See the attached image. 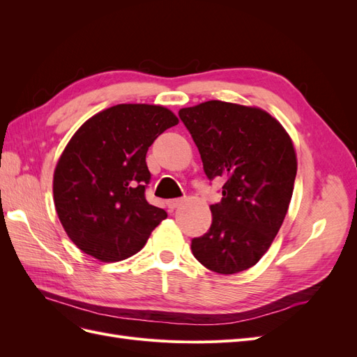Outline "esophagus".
Instances as JSON below:
<instances>
[{
	"mask_svg": "<svg viewBox=\"0 0 357 357\" xmlns=\"http://www.w3.org/2000/svg\"><path fill=\"white\" fill-rule=\"evenodd\" d=\"M183 202V199L181 198H176V199H168L167 201V205H168V208H171V210H174V208H177L178 205Z\"/></svg>",
	"mask_w": 357,
	"mask_h": 357,
	"instance_id": "1",
	"label": "esophagus"
}]
</instances>
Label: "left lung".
I'll return each instance as SVG.
<instances>
[{
  "label": "left lung",
  "mask_w": 357,
  "mask_h": 357,
  "mask_svg": "<svg viewBox=\"0 0 357 357\" xmlns=\"http://www.w3.org/2000/svg\"><path fill=\"white\" fill-rule=\"evenodd\" d=\"M178 116L205 174L225 178L222 201L210 205V229L192 240V253L210 271H244L266 253L286 218L298 169L294 142L259 107L213 100Z\"/></svg>",
  "instance_id": "1"
}]
</instances>
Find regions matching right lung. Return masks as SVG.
Instances as JSON below:
<instances>
[{"label": "right lung", "mask_w": 357, "mask_h": 357, "mask_svg": "<svg viewBox=\"0 0 357 357\" xmlns=\"http://www.w3.org/2000/svg\"><path fill=\"white\" fill-rule=\"evenodd\" d=\"M177 123L167 107L117 104L71 137L53 172V202L63 231L83 253L101 262L123 261L167 219L144 197L146 153Z\"/></svg>", "instance_id": "right-lung-1"}]
</instances>
